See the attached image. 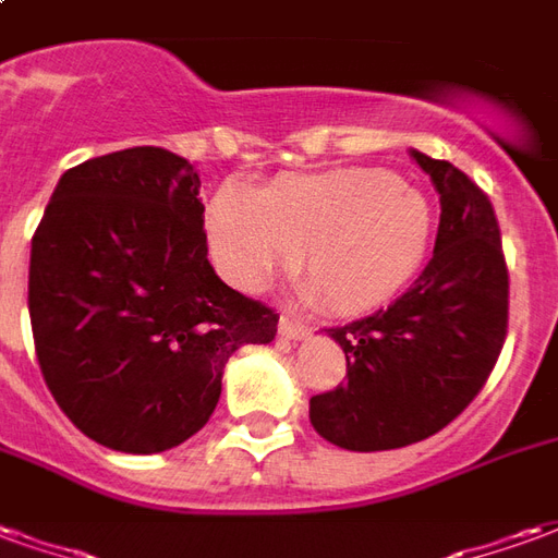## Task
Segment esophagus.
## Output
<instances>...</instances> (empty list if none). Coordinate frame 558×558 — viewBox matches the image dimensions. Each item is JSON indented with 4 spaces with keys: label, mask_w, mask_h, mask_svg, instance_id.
I'll return each mask as SVG.
<instances>
[{
    "label": "esophagus",
    "mask_w": 558,
    "mask_h": 558,
    "mask_svg": "<svg viewBox=\"0 0 558 558\" xmlns=\"http://www.w3.org/2000/svg\"><path fill=\"white\" fill-rule=\"evenodd\" d=\"M278 331H280V338H283V340H302V338H307V326H302V323H295V319H290V316H280Z\"/></svg>",
    "instance_id": "obj_1"
}]
</instances>
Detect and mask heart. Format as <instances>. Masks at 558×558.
<instances>
[{"instance_id":"1","label":"heart","mask_w":558,"mask_h":558,"mask_svg":"<svg viewBox=\"0 0 558 558\" xmlns=\"http://www.w3.org/2000/svg\"><path fill=\"white\" fill-rule=\"evenodd\" d=\"M208 254L232 287L266 290L302 256L307 295L331 314H371L395 302L427 259L433 211L391 172L283 175L266 187L223 182L203 215Z\"/></svg>"}]
</instances>
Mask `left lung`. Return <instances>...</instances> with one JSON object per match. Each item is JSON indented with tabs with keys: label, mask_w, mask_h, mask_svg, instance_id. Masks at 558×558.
Returning a JSON list of instances; mask_svg holds the SVG:
<instances>
[{
	"label": "left lung",
	"mask_w": 558,
	"mask_h": 558,
	"mask_svg": "<svg viewBox=\"0 0 558 558\" xmlns=\"http://www.w3.org/2000/svg\"><path fill=\"white\" fill-rule=\"evenodd\" d=\"M439 191L430 263L388 311L328 328L347 383L311 398L314 430L347 451L421 442L466 410L508 331V268L490 199L448 160L412 148Z\"/></svg>",
	"instance_id": "1"
}]
</instances>
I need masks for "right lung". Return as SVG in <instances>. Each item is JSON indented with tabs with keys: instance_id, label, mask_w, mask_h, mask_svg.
<instances>
[{
	"instance_id": "add662e5",
	"label": "right lung",
	"mask_w": 558,
	"mask_h": 558,
	"mask_svg": "<svg viewBox=\"0 0 558 558\" xmlns=\"http://www.w3.org/2000/svg\"><path fill=\"white\" fill-rule=\"evenodd\" d=\"M199 175L134 146L59 179L32 235L29 319L44 383L98 445L158 454L191 439L235 350L271 343L278 314L208 263Z\"/></svg>"
}]
</instances>
